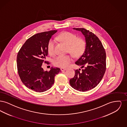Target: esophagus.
<instances>
[{
    "label": "esophagus",
    "mask_w": 127,
    "mask_h": 127,
    "mask_svg": "<svg viewBox=\"0 0 127 127\" xmlns=\"http://www.w3.org/2000/svg\"><path fill=\"white\" fill-rule=\"evenodd\" d=\"M61 69L62 71H64V70H66L67 68H63V67H62V68H61Z\"/></svg>",
    "instance_id": "obj_1"
}]
</instances>
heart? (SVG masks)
I'll list each match as a JSON object with an SVG mask.
<instances>
[{
	"instance_id": "1",
	"label": "heart",
	"mask_w": 127,
	"mask_h": 127,
	"mask_svg": "<svg viewBox=\"0 0 127 127\" xmlns=\"http://www.w3.org/2000/svg\"><path fill=\"white\" fill-rule=\"evenodd\" d=\"M58 39L67 46V50L75 57L82 54L86 48V42L82 38L78 37L77 35L70 32H64L58 36ZM55 40L50 39L47 45L48 53L51 55L55 54ZM72 61V57L70 55H60L55 58L53 63L59 67H66Z\"/></svg>"
}]
</instances>
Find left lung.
I'll use <instances>...</instances> for the list:
<instances>
[{
	"label": "left lung",
	"instance_id": "obj_1",
	"mask_svg": "<svg viewBox=\"0 0 127 127\" xmlns=\"http://www.w3.org/2000/svg\"><path fill=\"white\" fill-rule=\"evenodd\" d=\"M82 32L85 37L84 52L75 62L83 68L75 70L69 83L74 89L84 92L96 87L102 79L106 69V55L102 43L93 33L84 28H74Z\"/></svg>",
	"mask_w": 127,
	"mask_h": 127
}]
</instances>
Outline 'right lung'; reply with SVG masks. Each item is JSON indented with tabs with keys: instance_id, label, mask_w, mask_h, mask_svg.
<instances>
[{
	"instance_id": "right-lung-1",
	"label": "right lung",
	"mask_w": 127,
	"mask_h": 127,
	"mask_svg": "<svg viewBox=\"0 0 127 127\" xmlns=\"http://www.w3.org/2000/svg\"><path fill=\"white\" fill-rule=\"evenodd\" d=\"M57 32H43L31 36L25 42L17 55L18 75L22 83L28 88L37 92L49 90L54 83L55 76L61 72L60 68L51 67L44 71L42 65L48 55L47 45L51 36Z\"/></svg>"
}]
</instances>
